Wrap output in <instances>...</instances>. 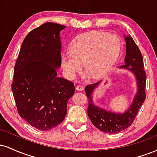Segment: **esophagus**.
<instances>
[{"instance_id": "obj_1", "label": "esophagus", "mask_w": 157, "mask_h": 157, "mask_svg": "<svg viewBox=\"0 0 157 157\" xmlns=\"http://www.w3.org/2000/svg\"><path fill=\"white\" fill-rule=\"evenodd\" d=\"M76 89H77V91H81L84 89V87L82 86H80V85H78V86H76Z\"/></svg>"}]
</instances>
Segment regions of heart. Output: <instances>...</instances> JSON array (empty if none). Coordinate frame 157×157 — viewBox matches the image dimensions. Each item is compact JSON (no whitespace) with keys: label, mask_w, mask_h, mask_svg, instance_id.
Segmentation results:
<instances>
[{"label":"heart","mask_w":157,"mask_h":157,"mask_svg":"<svg viewBox=\"0 0 157 157\" xmlns=\"http://www.w3.org/2000/svg\"><path fill=\"white\" fill-rule=\"evenodd\" d=\"M120 52V41L116 35L100 31L89 32L74 40L69 54L63 55L61 63L70 78L76 76L82 64L91 76L99 77L114 63Z\"/></svg>","instance_id":"heart-1"}]
</instances>
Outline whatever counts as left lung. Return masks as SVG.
I'll use <instances>...</instances> for the list:
<instances>
[{
  "label": "left lung",
  "mask_w": 157,
  "mask_h": 157,
  "mask_svg": "<svg viewBox=\"0 0 157 157\" xmlns=\"http://www.w3.org/2000/svg\"><path fill=\"white\" fill-rule=\"evenodd\" d=\"M125 36L126 55L125 65L121 68H127L135 75L137 83V92L130 108L122 113H113L97 107L93 103L92 94L100 81L86 86L85 91L88 98V115L91 122L99 130L107 134H116L125 130L134 121L139 110L145 102L146 73L144 70L143 58L141 52L130 35Z\"/></svg>",
  "instance_id": "left-lung-1"
}]
</instances>
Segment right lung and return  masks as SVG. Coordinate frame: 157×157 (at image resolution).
I'll return each mask as SVG.
<instances>
[{"mask_svg":"<svg viewBox=\"0 0 157 157\" xmlns=\"http://www.w3.org/2000/svg\"><path fill=\"white\" fill-rule=\"evenodd\" d=\"M66 26L46 23L23 40L14 68L12 90L17 112L32 127L48 131L63 121L75 93L71 81L57 76L61 66L60 32Z\"/></svg>","mask_w":157,"mask_h":157,"instance_id":"add662e5","label":"right lung"}]
</instances>
